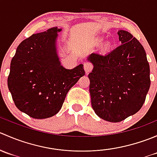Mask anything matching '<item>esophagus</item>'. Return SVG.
<instances>
[{
  "label": "esophagus",
  "mask_w": 157,
  "mask_h": 157,
  "mask_svg": "<svg viewBox=\"0 0 157 157\" xmlns=\"http://www.w3.org/2000/svg\"><path fill=\"white\" fill-rule=\"evenodd\" d=\"M83 67H84V71L86 73L90 72L91 70L93 69V65L89 62L84 63V64H83Z\"/></svg>",
  "instance_id": "34e87169"
}]
</instances>
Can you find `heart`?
<instances>
[{
    "mask_svg": "<svg viewBox=\"0 0 157 157\" xmlns=\"http://www.w3.org/2000/svg\"><path fill=\"white\" fill-rule=\"evenodd\" d=\"M99 42H100V40H97V41H96V44H99Z\"/></svg>",
    "mask_w": 157,
    "mask_h": 157,
    "instance_id": "heart-1",
    "label": "heart"
}]
</instances>
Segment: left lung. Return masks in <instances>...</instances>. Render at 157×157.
<instances>
[{
    "label": "left lung",
    "instance_id": "8db88e82",
    "mask_svg": "<svg viewBox=\"0 0 157 157\" xmlns=\"http://www.w3.org/2000/svg\"><path fill=\"white\" fill-rule=\"evenodd\" d=\"M121 45L106 55L92 53L90 93L99 118L119 122L137 113L150 86V65L144 48L125 30L118 32Z\"/></svg>",
    "mask_w": 157,
    "mask_h": 157
}]
</instances>
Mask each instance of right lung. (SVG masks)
Returning <instances> with one entry per match:
<instances>
[{"instance_id": "add662e5", "label": "right lung", "mask_w": 157, "mask_h": 157, "mask_svg": "<svg viewBox=\"0 0 157 157\" xmlns=\"http://www.w3.org/2000/svg\"><path fill=\"white\" fill-rule=\"evenodd\" d=\"M61 29L36 33L17 47L7 85L17 109L37 119L50 118L62 107L67 92L85 75L83 64L66 69L57 52Z\"/></svg>"}]
</instances>
